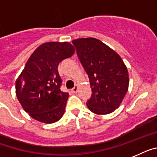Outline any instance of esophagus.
I'll use <instances>...</instances> for the list:
<instances>
[{
	"label": "esophagus",
	"instance_id": "esophagus-1",
	"mask_svg": "<svg viewBox=\"0 0 157 157\" xmlns=\"http://www.w3.org/2000/svg\"><path fill=\"white\" fill-rule=\"evenodd\" d=\"M77 91H78V86H77V85H76V86H75L73 89H72V93H77Z\"/></svg>",
	"mask_w": 157,
	"mask_h": 157
}]
</instances>
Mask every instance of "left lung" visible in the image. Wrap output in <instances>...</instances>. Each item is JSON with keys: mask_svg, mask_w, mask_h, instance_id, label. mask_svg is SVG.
Wrapping results in <instances>:
<instances>
[{"mask_svg": "<svg viewBox=\"0 0 157 157\" xmlns=\"http://www.w3.org/2000/svg\"><path fill=\"white\" fill-rule=\"evenodd\" d=\"M72 44L92 89L87 106L99 115L113 113L128 89L127 67L114 50L96 38H80L72 40Z\"/></svg>", "mask_w": 157, "mask_h": 157, "instance_id": "left-lung-1", "label": "left lung"}]
</instances>
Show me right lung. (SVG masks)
Instances as JSON below:
<instances>
[{
    "instance_id": "right-lung-1",
    "label": "right lung",
    "mask_w": 157,
    "mask_h": 157,
    "mask_svg": "<svg viewBox=\"0 0 157 157\" xmlns=\"http://www.w3.org/2000/svg\"><path fill=\"white\" fill-rule=\"evenodd\" d=\"M68 42H47L36 48L16 81V94L25 111L46 124L56 122L64 115L68 93L60 90V61L74 53Z\"/></svg>"
}]
</instances>
